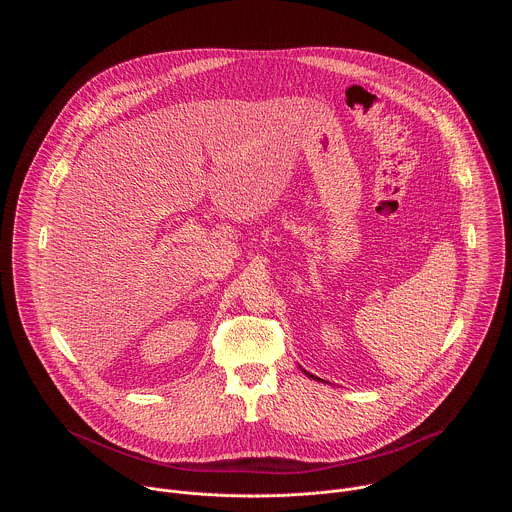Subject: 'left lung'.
I'll use <instances>...</instances> for the list:
<instances>
[{
	"mask_svg": "<svg viewBox=\"0 0 512 512\" xmlns=\"http://www.w3.org/2000/svg\"><path fill=\"white\" fill-rule=\"evenodd\" d=\"M304 373H306V371H304ZM306 375H308V377H312V379H316V381H322V379H318V377H314V375H310V373H306Z\"/></svg>",
	"mask_w": 512,
	"mask_h": 512,
	"instance_id": "obj_1",
	"label": "left lung"
}]
</instances>
